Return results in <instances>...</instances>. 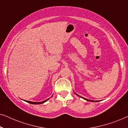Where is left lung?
<instances>
[{
	"mask_svg": "<svg viewBox=\"0 0 128 128\" xmlns=\"http://www.w3.org/2000/svg\"><path fill=\"white\" fill-rule=\"evenodd\" d=\"M74 93L76 94L77 96H78V97H81V98H82L83 99H84V100H86V101H90V102H98L99 101H92V100H88V99H86V98H84V97H81V96H79V95H78V94H76V92H74Z\"/></svg>",
	"mask_w": 128,
	"mask_h": 128,
	"instance_id": "left-lung-1",
	"label": "left lung"
}]
</instances>
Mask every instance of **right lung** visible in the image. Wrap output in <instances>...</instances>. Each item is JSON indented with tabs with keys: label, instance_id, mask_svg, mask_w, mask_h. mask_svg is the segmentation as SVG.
<instances>
[{
	"label": "right lung",
	"instance_id": "obj_1",
	"mask_svg": "<svg viewBox=\"0 0 128 128\" xmlns=\"http://www.w3.org/2000/svg\"><path fill=\"white\" fill-rule=\"evenodd\" d=\"M51 96V97H52ZM50 98H48L47 100H44V101H41V102H32V101H25V100H24V101H26V102H28V103H30V104H43V103H44V102H46V101H47L49 99H50Z\"/></svg>",
	"mask_w": 128,
	"mask_h": 128
}]
</instances>
